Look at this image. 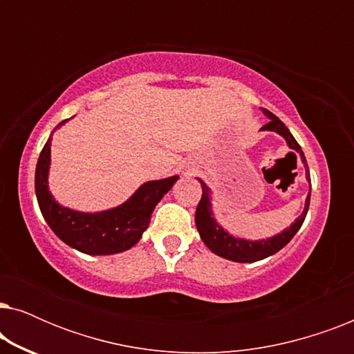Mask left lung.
I'll list each match as a JSON object with an SVG mask.
<instances>
[{"label": "left lung", "mask_w": 354, "mask_h": 354, "mask_svg": "<svg viewBox=\"0 0 354 354\" xmlns=\"http://www.w3.org/2000/svg\"><path fill=\"white\" fill-rule=\"evenodd\" d=\"M263 113L268 115L270 120L266 125H263L261 130H272V132H277L282 135V137L287 140L288 147L295 149L297 153L301 154L304 166L308 167L306 158H304V154L301 151V147H299L297 140L293 138V135L290 133V130L285 127V124L282 122V120H280L277 115L272 114L268 109H263ZM306 178L309 182V193L306 196V205H304L301 216H299L287 230H283L282 234L275 235V236H272V239L259 240V241H248L243 239H235V236L227 234V232L222 229L219 224H217V222L214 221V217H212V211H211L209 188H207L205 183L201 182L203 195H201L200 203H198L196 212H195L196 229H198V232H200L201 240L205 241V245L212 251V253H216L217 256H222V258H225V259L235 261V263H254V261H261V259L268 258V256L275 254L277 251L282 250L290 240L293 239L295 234L299 230V227L303 225L304 217H306V214H308L309 200H311V178H309V171H306Z\"/></svg>", "instance_id": "obj_1"}]
</instances>
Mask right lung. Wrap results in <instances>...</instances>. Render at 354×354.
<instances>
[{"label": "right lung", "instance_id": "1", "mask_svg": "<svg viewBox=\"0 0 354 354\" xmlns=\"http://www.w3.org/2000/svg\"><path fill=\"white\" fill-rule=\"evenodd\" d=\"M64 122L66 120H62L57 127ZM50 153L51 137L43 147L37 162L35 193L38 206L51 230L66 245L85 254H114L132 248L148 229L153 209L178 178L174 176L162 180L147 182L119 207L88 214L62 207L55 201L48 190Z\"/></svg>", "mask_w": 354, "mask_h": 354}]
</instances>
